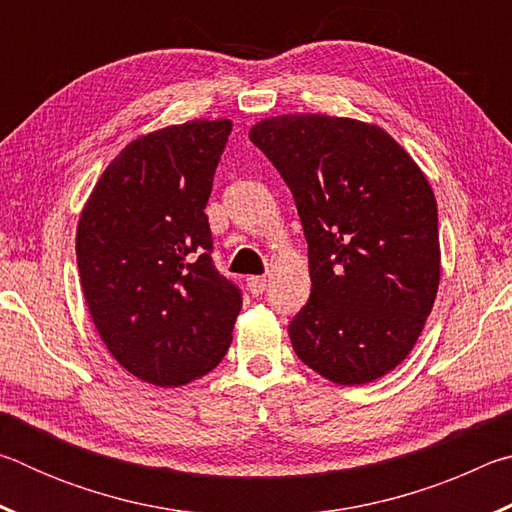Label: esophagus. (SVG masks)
Returning <instances> with one entry per match:
<instances>
[{"mask_svg":"<svg viewBox=\"0 0 512 512\" xmlns=\"http://www.w3.org/2000/svg\"><path fill=\"white\" fill-rule=\"evenodd\" d=\"M268 287V280L266 277H248V289L253 296H262Z\"/></svg>","mask_w":512,"mask_h":512,"instance_id":"obj_1","label":"esophagus"}]
</instances>
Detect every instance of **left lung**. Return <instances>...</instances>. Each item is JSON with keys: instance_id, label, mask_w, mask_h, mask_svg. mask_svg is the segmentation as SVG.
Here are the masks:
<instances>
[{"instance_id": "obj_1", "label": "left lung", "mask_w": 512, "mask_h": 512, "mask_svg": "<svg viewBox=\"0 0 512 512\" xmlns=\"http://www.w3.org/2000/svg\"><path fill=\"white\" fill-rule=\"evenodd\" d=\"M250 142L291 189L311 296L289 323L298 359L334 384L384 377L418 341L440 282L438 210L391 135L363 121L284 115Z\"/></svg>"}]
</instances>
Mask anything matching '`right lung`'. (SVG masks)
I'll return each instance as SVG.
<instances>
[{"instance_id":"add662e5","label":"right lung","mask_w":512,"mask_h":512,"mask_svg":"<svg viewBox=\"0 0 512 512\" xmlns=\"http://www.w3.org/2000/svg\"><path fill=\"white\" fill-rule=\"evenodd\" d=\"M228 119L140 137L103 171L76 230V264L94 325L131 375L183 386L232 343L241 289L214 266L205 216Z\"/></svg>"}]
</instances>
